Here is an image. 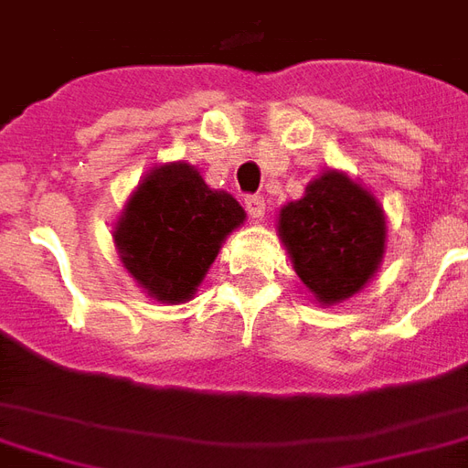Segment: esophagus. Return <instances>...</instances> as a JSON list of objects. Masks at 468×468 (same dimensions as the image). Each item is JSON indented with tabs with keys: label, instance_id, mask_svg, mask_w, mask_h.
<instances>
[{
	"label": "esophagus",
	"instance_id": "obj_1",
	"mask_svg": "<svg viewBox=\"0 0 468 468\" xmlns=\"http://www.w3.org/2000/svg\"><path fill=\"white\" fill-rule=\"evenodd\" d=\"M243 202L250 218H263L266 215V200H263V195H248Z\"/></svg>",
	"mask_w": 468,
	"mask_h": 468
}]
</instances>
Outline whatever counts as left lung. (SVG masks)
Returning a JSON list of instances; mask_svg holds the SVG:
<instances>
[{
	"label": "left lung",
	"mask_w": 468,
	"mask_h": 468,
	"mask_svg": "<svg viewBox=\"0 0 468 468\" xmlns=\"http://www.w3.org/2000/svg\"><path fill=\"white\" fill-rule=\"evenodd\" d=\"M279 233L306 289L322 303H336L378 271L385 218L367 189L339 172H324L302 200L281 210Z\"/></svg>",
	"instance_id": "8db88e82"
}]
</instances>
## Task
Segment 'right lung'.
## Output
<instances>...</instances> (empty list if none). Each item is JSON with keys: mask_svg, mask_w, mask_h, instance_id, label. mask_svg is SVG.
<instances>
[{"mask_svg": "<svg viewBox=\"0 0 468 468\" xmlns=\"http://www.w3.org/2000/svg\"><path fill=\"white\" fill-rule=\"evenodd\" d=\"M243 207L202 182L195 166L165 165L144 179L116 228L126 271L156 302H187Z\"/></svg>", "mask_w": 468, "mask_h": 468, "instance_id": "add662e5", "label": "right lung"}]
</instances>
